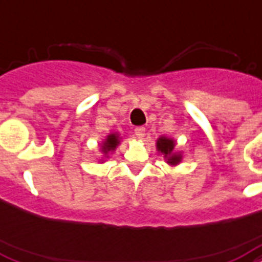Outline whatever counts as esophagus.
<instances>
[{
    "label": "esophagus",
    "instance_id": "esophagus-1",
    "mask_svg": "<svg viewBox=\"0 0 262 262\" xmlns=\"http://www.w3.org/2000/svg\"><path fill=\"white\" fill-rule=\"evenodd\" d=\"M135 135H136V137H137V139H143L144 136H145V127H143V126L136 127Z\"/></svg>",
    "mask_w": 262,
    "mask_h": 262
}]
</instances>
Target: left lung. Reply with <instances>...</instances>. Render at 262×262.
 Returning a JSON list of instances; mask_svg holds the SVG:
<instances>
[{"instance_id": "8db88e82", "label": "left lung", "mask_w": 262, "mask_h": 262, "mask_svg": "<svg viewBox=\"0 0 262 262\" xmlns=\"http://www.w3.org/2000/svg\"><path fill=\"white\" fill-rule=\"evenodd\" d=\"M175 141L172 139H167V137H159L156 141V148L160 154H163L168 164L175 166L182 160V155L178 152H174Z\"/></svg>"}]
</instances>
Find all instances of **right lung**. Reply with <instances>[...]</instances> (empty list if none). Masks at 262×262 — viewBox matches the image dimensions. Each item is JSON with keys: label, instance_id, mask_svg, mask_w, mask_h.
<instances>
[{"label": "right lung", "instance_id": "right-lung-1", "mask_svg": "<svg viewBox=\"0 0 262 262\" xmlns=\"http://www.w3.org/2000/svg\"><path fill=\"white\" fill-rule=\"evenodd\" d=\"M119 144V135L111 133L106 137V140L102 144V152L104 155H108V152H113Z\"/></svg>", "mask_w": 262, "mask_h": 262}]
</instances>
